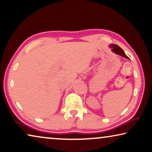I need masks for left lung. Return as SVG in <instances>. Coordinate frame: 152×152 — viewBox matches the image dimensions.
Segmentation results:
<instances>
[{"label": "left lung", "mask_w": 152, "mask_h": 152, "mask_svg": "<svg viewBox=\"0 0 152 152\" xmlns=\"http://www.w3.org/2000/svg\"><path fill=\"white\" fill-rule=\"evenodd\" d=\"M109 48L112 49V52H114L116 54L120 55L121 56H122L125 58H127V59H129L126 55L125 54L123 50L121 48H120L118 45H115V44H111L109 45Z\"/></svg>", "instance_id": "8db88e82"}]
</instances>
